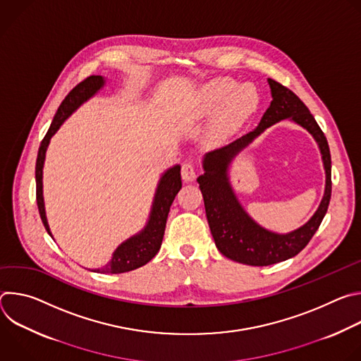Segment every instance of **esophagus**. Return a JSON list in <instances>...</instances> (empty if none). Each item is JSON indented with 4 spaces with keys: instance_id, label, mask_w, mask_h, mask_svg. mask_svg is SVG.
<instances>
[{
    "instance_id": "1",
    "label": "esophagus",
    "mask_w": 361,
    "mask_h": 361,
    "mask_svg": "<svg viewBox=\"0 0 361 361\" xmlns=\"http://www.w3.org/2000/svg\"><path fill=\"white\" fill-rule=\"evenodd\" d=\"M181 177L184 181H192L195 178V166L192 161H185L181 167Z\"/></svg>"
}]
</instances>
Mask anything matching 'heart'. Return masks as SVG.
I'll use <instances>...</instances> for the list:
<instances>
[{"label": "heart", "mask_w": 361, "mask_h": 361, "mask_svg": "<svg viewBox=\"0 0 361 361\" xmlns=\"http://www.w3.org/2000/svg\"><path fill=\"white\" fill-rule=\"evenodd\" d=\"M226 106L212 131L213 138L221 137L237 127V124L255 107L257 92L254 87L237 84L231 80L221 78L213 81L204 88L202 104L207 109H219Z\"/></svg>", "instance_id": "1"}]
</instances>
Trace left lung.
Segmentation results:
<instances>
[{
	"mask_svg": "<svg viewBox=\"0 0 361 361\" xmlns=\"http://www.w3.org/2000/svg\"><path fill=\"white\" fill-rule=\"evenodd\" d=\"M273 101L255 130L204 156V174L197 178L205 216L217 248L227 259L247 266H271L297 255L319 230L331 198V156L327 138L304 102L287 87L269 78ZM288 118L304 126L318 141L326 170L325 197L315 216L288 235L271 233L257 225L240 207L226 170L231 160L255 136L273 123Z\"/></svg>",
	"mask_w": 361,
	"mask_h": 361,
	"instance_id": "obj_1",
	"label": "left lung"
}]
</instances>
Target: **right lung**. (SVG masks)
I'll return each instance as SVG.
<instances>
[{
    "mask_svg": "<svg viewBox=\"0 0 361 361\" xmlns=\"http://www.w3.org/2000/svg\"><path fill=\"white\" fill-rule=\"evenodd\" d=\"M104 78L101 75H90L80 84H77L68 95L61 102V106L54 116L53 123H51L45 137L41 141L38 157L35 164V183H37V205L39 217L42 220V224L48 234L51 235L47 217H45V209H44V198H42V167L45 160V151L49 144L51 137H53L57 130L61 127V124L71 116L73 111H75L84 101H87L90 97H92L102 85H104ZM181 188V174H180V166H174L170 170H167L163 177L160 178L156 197H154L152 209L149 213V219L144 230H141L137 235L128 238L124 241L118 248L114 251L111 262L102 269H95L91 271L102 273V274H120L127 273L131 270H135L138 267H142L147 264L154 255H156L161 247L164 231H166V223L170 213L171 204L177 195V192ZM53 237V235H51Z\"/></svg>",
    "mask_w": 361,
    "mask_h": 361,
    "instance_id": "obj_1",
    "label": "right lung"
}]
</instances>
